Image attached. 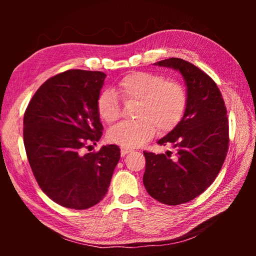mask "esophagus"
Returning <instances> with one entry per match:
<instances>
[{
	"label": "esophagus",
	"mask_w": 256,
	"mask_h": 256,
	"mask_svg": "<svg viewBox=\"0 0 256 256\" xmlns=\"http://www.w3.org/2000/svg\"><path fill=\"white\" fill-rule=\"evenodd\" d=\"M130 152H131V150H130V148H121V155H122V156H125L126 154H128Z\"/></svg>",
	"instance_id": "esophagus-1"
}]
</instances>
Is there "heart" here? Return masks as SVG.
<instances>
[{
	"instance_id": "1",
	"label": "heart",
	"mask_w": 256,
	"mask_h": 256,
	"mask_svg": "<svg viewBox=\"0 0 256 256\" xmlns=\"http://www.w3.org/2000/svg\"><path fill=\"white\" fill-rule=\"evenodd\" d=\"M116 94L125 102L138 101L135 121L121 122L108 130V142L125 148H138L158 132H168L182 121L187 110L188 94L182 84L165 76L131 72L118 81ZM116 92L106 89L96 98V112L103 122L111 124L120 118L121 108Z\"/></svg>"
}]
</instances>
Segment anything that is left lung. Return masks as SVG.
<instances>
[{
	"instance_id": "1",
	"label": "left lung",
	"mask_w": 256,
	"mask_h": 256,
	"mask_svg": "<svg viewBox=\"0 0 256 256\" xmlns=\"http://www.w3.org/2000/svg\"><path fill=\"white\" fill-rule=\"evenodd\" d=\"M155 64L182 74L188 104L182 121L158 140L160 145H170L175 154L143 152V182L150 197L176 206L198 197L218 176L229 148V122L218 86L202 70L180 58Z\"/></svg>"
}]
</instances>
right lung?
Listing matches in <instances>:
<instances>
[{"instance_id": "add662e5", "label": "right lung", "mask_w": 256, "mask_h": 256, "mask_svg": "<svg viewBox=\"0 0 256 256\" xmlns=\"http://www.w3.org/2000/svg\"><path fill=\"white\" fill-rule=\"evenodd\" d=\"M101 72L72 69L46 80L24 113V145L37 184L64 208L84 210L104 198L120 160L118 145L84 154L101 138L96 98Z\"/></svg>"}]
</instances>
